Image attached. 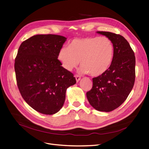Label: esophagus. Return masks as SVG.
<instances>
[{"instance_id":"34e87169","label":"esophagus","mask_w":149,"mask_h":149,"mask_svg":"<svg viewBox=\"0 0 149 149\" xmlns=\"http://www.w3.org/2000/svg\"><path fill=\"white\" fill-rule=\"evenodd\" d=\"M75 79H76V81L77 82H78L80 80V76H79V75H75Z\"/></svg>"}]
</instances>
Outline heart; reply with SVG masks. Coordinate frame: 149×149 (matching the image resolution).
<instances>
[{
  "instance_id": "b5f03b06",
  "label": "heart",
  "mask_w": 149,
  "mask_h": 149,
  "mask_svg": "<svg viewBox=\"0 0 149 149\" xmlns=\"http://www.w3.org/2000/svg\"><path fill=\"white\" fill-rule=\"evenodd\" d=\"M114 47L107 37H90L75 38L69 47H63L58 54V59L68 71L80 64V72L92 76L104 74L109 68L113 59Z\"/></svg>"
}]
</instances>
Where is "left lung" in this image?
Returning a JSON list of instances; mask_svg holds the SVG:
<instances>
[{
    "mask_svg": "<svg viewBox=\"0 0 149 149\" xmlns=\"http://www.w3.org/2000/svg\"><path fill=\"white\" fill-rule=\"evenodd\" d=\"M97 33L112 42L113 59L105 72L92 79L93 87L86 93V97L93 108L108 112L122 105L133 89L136 58L129 43L123 36L110 32Z\"/></svg>",
    "mask_w": 149,
    "mask_h": 149,
    "instance_id": "obj_1",
    "label": "left lung"
}]
</instances>
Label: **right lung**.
Returning <instances> with one entry per match:
<instances>
[{
  "mask_svg": "<svg viewBox=\"0 0 149 149\" xmlns=\"http://www.w3.org/2000/svg\"><path fill=\"white\" fill-rule=\"evenodd\" d=\"M66 38L58 35H36L22 42L15 61L17 85L24 100L45 115L62 108L68 87L75 84L74 74L58 59Z\"/></svg>",
  "mask_w": 149,
  "mask_h": 149,
  "instance_id": "1",
  "label": "right lung"
}]
</instances>
